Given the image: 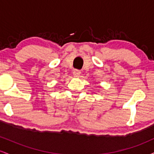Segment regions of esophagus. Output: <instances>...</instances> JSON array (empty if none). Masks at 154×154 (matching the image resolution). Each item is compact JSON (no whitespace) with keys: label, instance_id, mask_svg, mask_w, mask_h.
Wrapping results in <instances>:
<instances>
[{"label":"esophagus","instance_id":"obj_1","mask_svg":"<svg viewBox=\"0 0 154 154\" xmlns=\"http://www.w3.org/2000/svg\"><path fill=\"white\" fill-rule=\"evenodd\" d=\"M80 74H81V72L79 71V70H78V69H75L73 71V75L76 77H79V76L80 75Z\"/></svg>","mask_w":154,"mask_h":154}]
</instances>
